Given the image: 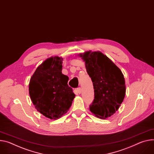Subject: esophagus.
<instances>
[{
  "mask_svg": "<svg viewBox=\"0 0 154 154\" xmlns=\"http://www.w3.org/2000/svg\"><path fill=\"white\" fill-rule=\"evenodd\" d=\"M81 91H82V90H81V88L79 87V88H77V93H78L79 94H80V93H81Z\"/></svg>",
  "mask_w": 154,
  "mask_h": 154,
  "instance_id": "1",
  "label": "esophagus"
}]
</instances>
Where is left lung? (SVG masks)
<instances>
[{
	"instance_id": "8db88e82",
	"label": "left lung",
	"mask_w": 154,
	"mask_h": 154,
	"mask_svg": "<svg viewBox=\"0 0 154 154\" xmlns=\"http://www.w3.org/2000/svg\"><path fill=\"white\" fill-rule=\"evenodd\" d=\"M80 57L85 61L93 82L94 99L90 110L106 119L118 110L126 93L125 81L120 69L100 51H87Z\"/></svg>"
}]
</instances>
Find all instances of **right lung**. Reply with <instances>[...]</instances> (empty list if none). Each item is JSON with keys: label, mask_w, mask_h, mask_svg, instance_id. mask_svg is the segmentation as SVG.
I'll list each match as a JSON object with an SVG mask.
<instances>
[{"label": "right lung", "mask_w": 154, "mask_h": 154, "mask_svg": "<svg viewBox=\"0 0 154 154\" xmlns=\"http://www.w3.org/2000/svg\"><path fill=\"white\" fill-rule=\"evenodd\" d=\"M63 60L58 57L47 59L36 69L29 85V95L36 109L53 120L67 112L75 96L67 85L69 77L62 74Z\"/></svg>", "instance_id": "add662e5"}]
</instances>
